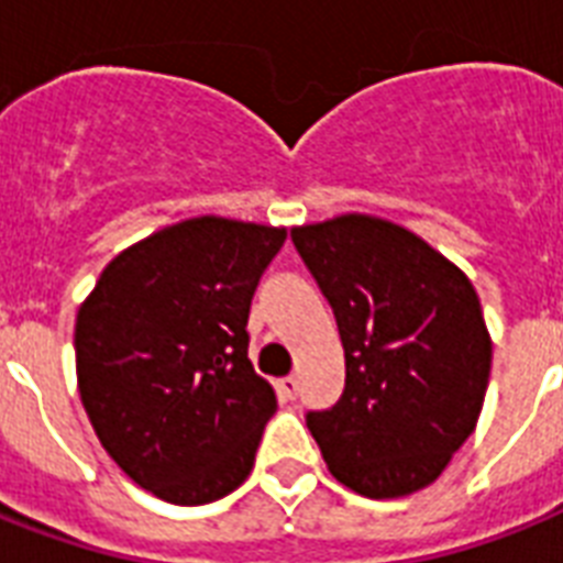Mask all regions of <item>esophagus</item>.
I'll list each match as a JSON object with an SVG mask.
<instances>
[{
    "instance_id": "esophagus-1",
    "label": "esophagus",
    "mask_w": 563,
    "mask_h": 563,
    "mask_svg": "<svg viewBox=\"0 0 563 563\" xmlns=\"http://www.w3.org/2000/svg\"><path fill=\"white\" fill-rule=\"evenodd\" d=\"M297 390H300V385H297V378L295 376H286L277 382V393H280L283 399H295Z\"/></svg>"
}]
</instances>
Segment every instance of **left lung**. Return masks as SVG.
Returning a JSON list of instances; mask_svg holds the SVG:
<instances>
[{"label": "left lung", "mask_w": 563, "mask_h": 563, "mask_svg": "<svg viewBox=\"0 0 563 563\" xmlns=\"http://www.w3.org/2000/svg\"><path fill=\"white\" fill-rule=\"evenodd\" d=\"M332 306L346 385L306 424L338 483L373 500L445 472L483 410L492 369L479 297L422 236L367 213L291 228Z\"/></svg>", "instance_id": "1"}]
</instances>
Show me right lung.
Wrapping results in <instances>:
<instances>
[{
  "instance_id": "right-lung-1",
  "label": "right lung",
  "mask_w": 563,
  "mask_h": 563,
  "mask_svg": "<svg viewBox=\"0 0 563 563\" xmlns=\"http://www.w3.org/2000/svg\"><path fill=\"white\" fill-rule=\"evenodd\" d=\"M283 242L286 228L185 219L121 251L80 303L77 390L91 428L167 504H213L254 468L277 396L251 367L245 327Z\"/></svg>"
}]
</instances>
